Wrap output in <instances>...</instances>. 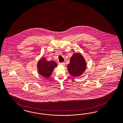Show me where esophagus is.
Returning a JSON list of instances; mask_svg holds the SVG:
<instances>
[{
  "label": "esophagus",
  "instance_id": "34e87169",
  "mask_svg": "<svg viewBox=\"0 0 123 123\" xmlns=\"http://www.w3.org/2000/svg\"><path fill=\"white\" fill-rule=\"evenodd\" d=\"M60 65H63L64 66L65 64V63H64V62H62V63H60Z\"/></svg>",
  "mask_w": 123,
  "mask_h": 123
}]
</instances>
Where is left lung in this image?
<instances>
[{"instance_id":"8db88e82","label":"left lung","mask_w":123,"mask_h":123,"mask_svg":"<svg viewBox=\"0 0 123 123\" xmlns=\"http://www.w3.org/2000/svg\"><path fill=\"white\" fill-rule=\"evenodd\" d=\"M86 63L80 53H76L70 58V63L68 64V70L70 74L78 77L86 70Z\"/></svg>"}]
</instances>
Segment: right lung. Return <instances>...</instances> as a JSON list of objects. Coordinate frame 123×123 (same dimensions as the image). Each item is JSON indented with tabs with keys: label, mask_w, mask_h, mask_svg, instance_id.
<instances>
[{
	"label": "right lung",
	"mask_w": 123,
	"mask_h": 123,
	"mask_svg": "<svg viewBox=\"0 0 123 123\" xmlns=\"http://www.w3.org/2000/svg\"><path fill=\"white\" fill-rule=\"evenodd\" d=\"M57 64L54 61H47L44 57L39 60L37 64V70L43 77L48 78L51 75L52 72Z\"/></svg>",
	"instance_id": "add662e5"
}]
</instances>
